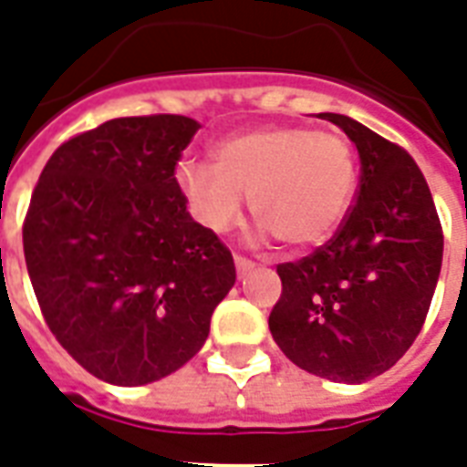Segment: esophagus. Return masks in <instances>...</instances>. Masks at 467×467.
I'll use <instances>...</instances> for the list:
<instances>
[{"label":"esophagus","mask_w":467,"mask_h":467,"mask_svg":"<svg viewBox=\"0 0 467 467\" xmlns=\"http://www.w3.org/2000/svg\"><path fill=\"white\" fill-rule=\"evenodd\" d=\"M234 266H237V274H247V271H252L256 266L252 259H247V256H242V254H234Z\"/></svg>","instance_id":"1"}]
</instances>
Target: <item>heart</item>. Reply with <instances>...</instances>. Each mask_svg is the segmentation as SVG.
Wrapping results in <instances>:
<instances>
[{"mask_svg":"<svg viewBox=\"0 0 467 467\" xmlns=\"http://www.w3.org/2000/svg\"><path fill=\"white\" fill-rule=\"evenodd\" d=\"M196 218L213 233L240 220L244 196L252 215L284 247L325 242L344 218L356 183L347 138L306 126H269L233 135L215 161L183 160L176 169Z\"/></svg>","mask_w":467,"mask_h":467,"instance_id":"1","label":"heart"}]
</instances>
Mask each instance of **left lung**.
I'll list each match as a JSON object with an SVG mask.
<instances>
[{
  "label": "left lung",
  "instance_id": "1",
  "mask_svg": "<svg viewBox=\"0 0 467 467\" xmlns=\"http://www.w3.org/2000/svg\"><path fill=\"white\" fill-rule=\"evenodd\" d=\"M319 116L358 150L356 203L332 240L278 264L284 291L269 329L312 376L363 383L392 368L421 332L441 271L443 230L427 179L405 148L348 116Z\"/></svg>",
  "mask_w": 467,
  "mask_h": 467
}]
</instances>
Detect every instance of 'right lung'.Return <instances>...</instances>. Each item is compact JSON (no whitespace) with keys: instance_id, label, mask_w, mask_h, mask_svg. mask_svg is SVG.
Wrapping results in <instances>:
<instances>
[{"instance_id":"1","label":"right lung","mask_w":467,"mask_h":467,"mask_svg":"<svg viewBox=\"0 0 467 467\" xmlns=\"http://www.w3.org/2000/svg\"><path fill=\"white\" fill-rule=\"evenodd\" d=\"M198 128L174 113L106 120L62 142L33 189V293L62 348L106 383L182 368L234 285L230 249L191 220L176 182Z\"/></svg>"}]
</instances>
